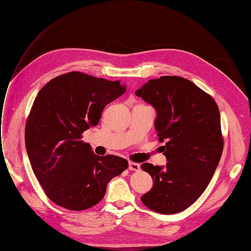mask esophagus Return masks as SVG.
Instances as JSON below:
<instances>
[{
	"label": "esophagus",
	"instance_id": "obj_1",
	"mask_svg": "<svg viewBox=\"0 0 251 251\" xmlns=\"http://www.w3.org/2000/svg\"><path fill=\"white\" fill-rule=\"evenodd\" d=\"M128 170H130V171H139L140 170V164L130 161V162H128Z\"/></svg>",
	"mask_w": 251,
	"mask_h": 251
}]
</instances>
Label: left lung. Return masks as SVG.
Masks as SVG:
<instances>
[{"label": "left lung", "instance_id": "8db88e82", "mask_svg": "<svg viewBox=\"0 0 251 251\" xmlns=\"http://www.w3.org/2000/svg\"><path fill=\"white\" fill-rule=\"evenodd\" d=\"M136 95L157 111L155 127L165 168L142 163L154 185L142 203L159 214H177L197 201L210 182L223 151L218 104L194 82L180 76L150 79Z\"/></svg>", "mask_w": 251, "mask_h": 251}]
</instances>
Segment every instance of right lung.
Wrapping results in <instances>:
<instances>
[{"label":"right lung","instance_id":"add662e5","mask_svg":"<svg viewBox=\"0 0 251 251\" xmlns=\"http://www.w3.org/2000/svg\"><path fill=\"white\" fill-rule=\"evenodd\" d=\"M125 92L119 80L73 71L48 81L35 97L25 126L26 150L45 194L58 206H94L111 179L127 169L126 159L98 156L81 140L100 123L105 105Z\"/></svg>","mask_w":251,"mask_h":251}]
</instances>
